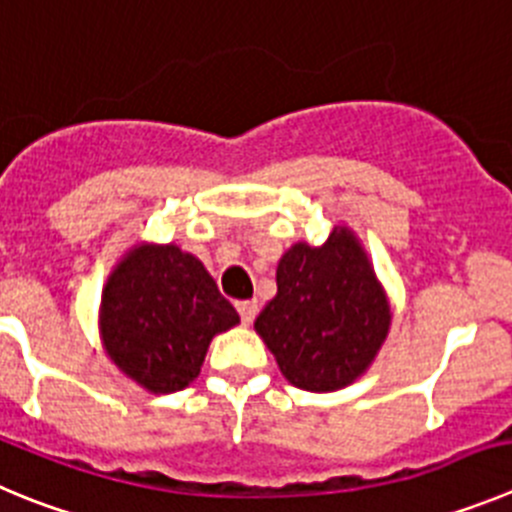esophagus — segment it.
I'll return each instance as SVG.
<instances>
[{"label": "esophagus", "instance_id": "1", "mask_svg": "<svg viewBox=\"0 0 512 512\" xmlns=\"http://www.w3.org/2000/svg\"><path fill=\"white\" fill-rule=\"evenodd\" d=\"M236 309L238 314H241V320L246 322V325H251L253 317L259 314V302H256V299H243V302H236Z\"/></svg>", "mask_w": 512, "mask_h": 512}]
</instances>
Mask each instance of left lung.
Returning a JSON list of instances; mask_svg holds the SVG:
<instances>
[{
  "mask_svg": "<svg viewBox=\"0 0 512 512\" xmlns=\"http://www.w3.org/2000/svg\"><path fill=\"white\" fill-rule=\"evenodd\" d=\"M391 325L386 294L348 228L325 246L297 243L276 269V297L256 332L281 373L304 391H337L373 363Z\"/></svg>",
  "mask_w": 512,
  "mask_h": 512,
  "instance_id": "8db88e82",
  "label": "left lung"
}]
</instances>
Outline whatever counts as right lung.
Listing matches in <instances>:
<instances>
[{"mask_svg":"<svg viewBox=\"0 0 512 512\" xmlns=\"http://www.w3.org/2000/svg\"><path fill=\"white\" fill-rule=\"evenodd\" d=\"M238 325V312L213 276L177 246L126 253L103 289L101 335L109 358L152 393L190 386L213 335Z\"/></svg>","mask_w":512,"mask_h":512,"instance_id":"right-lung-1","label":"right lung"}]
</instances>
